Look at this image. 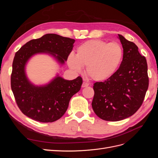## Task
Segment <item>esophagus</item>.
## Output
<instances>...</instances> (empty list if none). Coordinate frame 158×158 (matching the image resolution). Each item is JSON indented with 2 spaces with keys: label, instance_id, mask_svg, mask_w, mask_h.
I'll list each match as a JSON object with an SVG mask.
<instances>
[{
  "label": "esophagus",
  "instance_id": "obj_1",
  "mask_svg": "<svg viewBox=\"0 0 158 158\" xmlns=\"http://www.w3.org/2000/svg\"><path fill=\"white\" fill-rule=\"evenodd\" d=\"M89 85V84H88V83H86V82H84L83 83H82V88H85V87H88Z\"/></svg>",
  "mask_w": 158,
  "mask_h": 158
}]
</instances>
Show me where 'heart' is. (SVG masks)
I'll return each mask as SVG.
<instances>
[{
	"instance_id": "b5f03b06",
	"label": "heart",
	"mask_w": 158,
	"mask_h": 158,
	"mask_svg": "<svg viewBox=\"0 0 158 158\" xmlns=\"http://www.w3.org/2000/svg\"><path fill=\"white\" fill-rule=\"evenodd\" d=\"M124 51L118 42L94 40L87 41L76 49V55L70 54L67 63L77 73L85 67V74L95 81H103L113 76L120 66Z\"/></svg>"
}]
</instances>
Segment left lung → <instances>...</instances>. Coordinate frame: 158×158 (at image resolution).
Returning <instances> with one entry per match:
<instances>
[{"mask_svg":"<svg viewBox=\"0 0 158 158\" xmlns=\"http://www.w3.org/2000/svg\"><path fill=\"white\" fill-rule=\"evenodd\" d=\"M124 55L120 67L103 82L94 84V111L107 121H121L135 114L144 101L149 85L148 65L138 47L118 34Z\"/></svg>","mask_w":158,"mask_h":158,"instance_id":"8db88e82","label":"left lung"}]
</instances>
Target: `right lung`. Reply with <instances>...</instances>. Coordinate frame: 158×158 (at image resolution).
<instances>
[{
	"label": "right lung",
	"instance_id": "right-lung-1",
	"mask_svg": "<svg viewBox=\"0 0 158 158\" xmlns=\"http://www.w3.org/2000/svg\"><path fill=\"white\" fill-rule=\"evenodd\" d=\"M75 40L54 33L27 42L15 54L12 63L11 88L18 107L27 117L41 123H52L63 116L69 102L79 92L82 78L66 80L57 76L45 86H35L27 79L25 65L38 52H49L63 64L73 51ZM57 54V56L56 55Z\"/></svg>",
	"mask_w": 158,
	"mask_h": 158
}]
</instances>
